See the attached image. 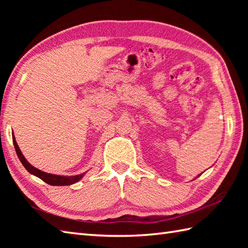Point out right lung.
Returning a JSON list of instances; mask_svg holds the SVG:
<instances>
[{"label":"right lung","mask_w":248,"mask_h":248,"mask_svg":"<svg viewBox=\"0 0 248 248\" xmlns=\"http://www.w3.org/2000/svg\"><path fill=\"white\" fill-rule=\"evenodd\" d=\"M13 141H14V146H15V149L16 152H17V155L19 157V160L22 163V165L25 167V170H28L31 175H34L36 177L40 178L41 180L45 181L46 183L50 184V186H70V184L76 183L78 181H80L81 179L83 178V176L85 175V172L80 173V175H77V176H59V175H53V173H48V172H45L40 170H37L36 167H34L33 165H31L30 163L26 161V159L24 157V155H22V152H21L19 146L17 144V141H16L15 136L13 135Z\"/></svg>","instance_id":"right-lung-1"}]
</instances>
